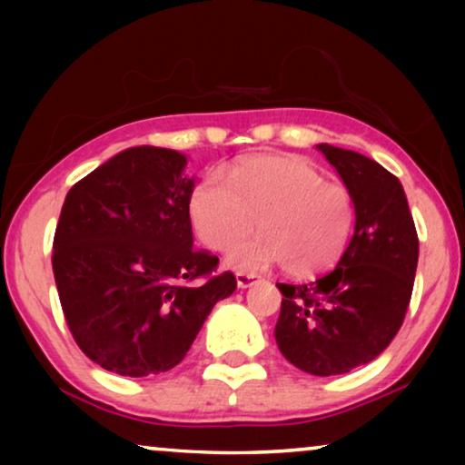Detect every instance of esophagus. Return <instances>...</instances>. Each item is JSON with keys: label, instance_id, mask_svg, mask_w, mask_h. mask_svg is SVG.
Wrapping results in <instances>:
<instances>
[{"label": "esophagus", "instance_id": "obj_1", "mask_svg": "<svg viewBox=\"0 0 465 465\" xmlns=\"http://www.w3.org/2000/svg\"><path fill=\"white\" fill-rule=\"evenodd\" d=\"M258 275H252V272H237V285L241 290L250 288V285H253L258 282Z\"/></svg>", "mask_w": 465, "mask_h": 465}]
</instances>
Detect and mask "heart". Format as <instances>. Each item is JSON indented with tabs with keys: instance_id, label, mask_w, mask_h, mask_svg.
Listing matches in <instances>:
<instances>
[{
	"instance_id": "heart-1",
	"label": "heart",
	"mask_w": 465,
	"mask_h": 465,
	"mask_svg": "<svg viewBox=\"0 0 465 465\" xmlns=\"http://www.w3.org/2000/svg\"><path fill=\"white\" fill-rule=\"evenodd\" d=\"M257 220L261 232L239 248ZM190 220L215 252L234 251L228 264L258 271L283 262L294 277L332 266L345 252L355 199L345 183L323 180L313 163L294 154H258L222 169L194 188Z\"/></svg>"
}]
</instances>
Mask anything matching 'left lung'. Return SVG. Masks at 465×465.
Instances as JSON below:
<instances>
[{"label":"left lung","mask_w":465,"mask_h":465,"mask_svg":"<svg viewBox=\"0 0 465 465\" xmlns=\"http://www.w3.org/2000/svg\"><path fill=\"white\" fill-rule=\"evenodd\" d=\"M355 199V231L332 272L313 283H277L275 341L315 377L345 374L385 351L409 309L419 239L396 175L353 150L320 143Z\"/></svg>","instance_id":"obj_1"}]
</instances>
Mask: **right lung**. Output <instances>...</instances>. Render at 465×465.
<instances>
[{"label": "right lung", "mask_w": 465, "mask_h": 465, "mask_svg": "<svg viewBox=\"0 0 465 465\" xmlns=\"http://www.w3.org/2000/svg\"><path fill=\"white\" fill-rule=\"evenodd\" d=\"M182 152L123 150L74 183L53 243V271L74 341L105 371L148 377L180 364L237 288L218 256L193 250Z\"/></svg>", "instance_id": "right-lung-1"}]
</instances>
